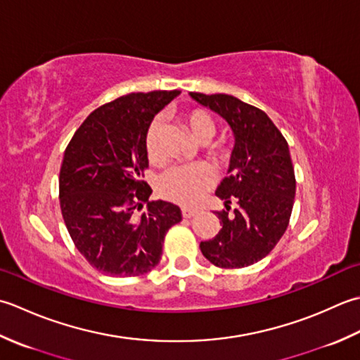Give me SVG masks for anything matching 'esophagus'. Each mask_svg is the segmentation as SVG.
I'll return each instance as SVG.
<instances>
[{"label": "esophagus", "instance_id": "esophagus-1", "mask_svg": "<svg viewBox=\"0 0 360 360\" xmlns=\"http://www.w3.org/2000/svg\"><path fill=\"white\" fill-rule=\"evenodd\" d=\"M197 214V211L195 210H189V208H181V216L185 217V219H191V217H194Z\"/></svg>", "mask_w": 360, "mask_h": 360}]
</instances>
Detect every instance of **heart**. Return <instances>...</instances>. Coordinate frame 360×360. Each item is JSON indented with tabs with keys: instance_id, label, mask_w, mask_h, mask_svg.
Listing matches in <instances>:
<instances>
[{
	"instance_id": "obj_1",
	"label": "heart",
	"mask_w": 360,
	"mask_h": 360,
	"mask_svg": "<svg viewBox=\"0 0 360 360\" xmlns=\"http://www.w3.org/2000/svg\"><path fill=\"white\" fill-rule=\"evenodd\" d=\"M183 121H185L189 134L199 143H210L212 136L216 135V122L203 110H193V112L185 115ZM163 127L165 118L158 115L150 121L148 130H146L144 148L152 161L161 160L160 136ZM207 153L217 165L224 163L226 160V152L221 148H210ZM212 183H214V174L210 167L203 163H195L171 167L165 174H161L157 181V189L163 199L183 205V207H194L212 186Z\"/></svg>"
}]
</instances>
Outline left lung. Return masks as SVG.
Listing matches in <instances>:
<instances>
[{
	"label": "left lung",
	"mask_w": 360,
	"mask_h": 360,
	"mask_svg": "<svg viewBox=\"0 0 360 360\" xmlns=\"http://www.w3.org/2000/svg\"><path fill=\"white\" fill-rule=\"evenodd\" d=\"M189 96L225 120L234 138L226 177L216 191L226 208L217 212L222 229L216 238L200 242V250L217 267L252 266L274 250L289 225L295 174L288 141L262 110L238 98ZM231 201L238 203L234 213L229 212Z\"/></svg>",
	"instance_id": "left-lung-1"
}]
</instances>
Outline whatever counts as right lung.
Segmentation results:
<instances>
[{
	"instance_id": "add662e5",
	"label": "right lung",
	"mask_w": 360,
	"mask_h": 360,
	"mask_svg": "<svg viewBox=\"0 0 360 360\" xmlns=\"http://www.w3.org/2000/svg\"><path fill=\"white\" fill-rule=\"evenodd\" d=\"M181 91L130 93L94 110L65 150L58 195L77 250L99 272L136 276L157 266L177 205L149 200L144 136L150 121ZM148 202L140 213L142 205Z\"/></svg>"
}]
</instances>
